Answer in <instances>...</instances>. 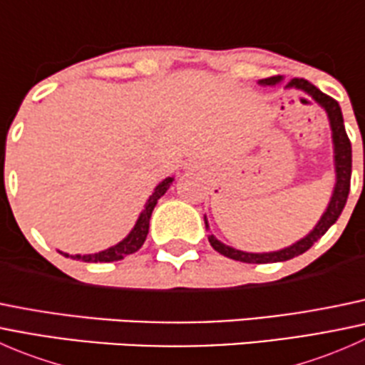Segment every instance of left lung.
<instances>
[{
	"mask_svg": "<svg viewBox=\"0 0 365 365\" xmlns=\"http://www.w3.org/2000/svg\"><path fill=\"white\" fill-rule=\"evenodd\" d=\"M284 77L275 76V77H267V79L257 81L259 86H275V84L282 83ZM286 90H298L307 93L309 97H312V101L318 106H322L323 111L327 113L329 118L330 130H332V145H334V169H336V183H334L332 196H330L329 205H327L325 212L319 217V220L316 222V226L305 235L304 238L297 240L295 244L288 245L284 249H279V251H270V252H247L240 251V249H235L231 245L222 244L220 240H217L213 235H208V242L212 244V247L217 252H220L222 256L230 257L235 261H244V263H277V261H288L292 257L300 256L307 249H311L314 245V242H318L323 235L329 231V227L339 219L342 208H344L346 200H348L349 194V180H351V143H349L348 135H346L344 128V120H342V113L339 104L334 101L332 97L325 95L323 91H319L314 84H311L305 79H295L289 81L286 84ZM205 226L210 231L208 220L205 215Z\"/></svg>",
	"mask_w": 365,
	"mask_h": 365,
	"instance_id": "8db88e82",
	"label": "left lung"
}]
</instances>
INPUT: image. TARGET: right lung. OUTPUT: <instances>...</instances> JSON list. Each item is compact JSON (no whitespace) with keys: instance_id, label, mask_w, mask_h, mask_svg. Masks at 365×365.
<instances>
[{"instance_id":"right-lung-1","label":"right lung","mask_w":365,"mask_h":365,"mask_svg":"<svg viewBox=\"0 0 365 365\" xmlns=\"http://www.w3.org/2000/svg\"><path fill=\"white\" fill-rule=\"evenodd\" d=\"M173 182H175V178H173V176H168V178L162 180L159 185L153 189L152 196L148 197L145 208H143V212L139 213L138 220H135V224H134V227L130 230V233H128L123 240L118 242L116 245L106 249V251L95 252V254H84V256H81V254L70 256V254H67V252H61V254H65L67 257H72V259L84 261V263H111V261H120V259H123L125 256H128V254H134L135 251H139V249H141V245L145 244L146 235H148L150 217H152L153 208H155L157 201H159L160 197L168 192V189L171 187Z\"/></svg>"}]
</instances>
